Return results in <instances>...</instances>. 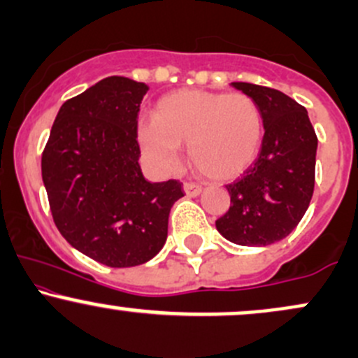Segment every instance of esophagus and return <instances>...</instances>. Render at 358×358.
Segmentation results:
<instances>
[{
  "instance_id": "34e87169",
  "label": "esophagus",
  "mask_w": 358,
  "mask_h": 358,
  "mask_svg": "<svg viewBox=\"0 0 358 358\" xmlns=\"http://www.w3.org/2000/svg\"><path fill=\"white\" fill-rule=\"evenodd\" d=\"M183 190L187 193L188 196H199L200 193H202V187H200L199 183H192V182H187L183 185Z\"/></svg>"
}]
</instances>
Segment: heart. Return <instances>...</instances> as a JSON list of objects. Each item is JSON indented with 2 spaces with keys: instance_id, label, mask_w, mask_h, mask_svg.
Returning <instances> with one entry per match:
<instances>
[{
  "instance_id": "heart-1",
  "label": "heart",
  "mask_w": 358,
  "mask_h": 358,
  "mask_svg": "<svg viewBox=\"0 0 358 358\" xmlns=\"http://www.w3.org/2000/svg\"><path fill=\"white\" fill-rule=\"evenodd\" d=\"M138 136L146 153L162 165H175L180 145H188L199 173L231 180L256 162L264 117L248 94L182 89L156 102L153 121L139 122Z\"/></svg>"
}]
</instances>
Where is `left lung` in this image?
<instances>
[{"label":"left lung","instance_id":"1","mask_svg":"<svg viewBox=\"0 0 358 358\" xmlns=\"http://www.w3.org/2000/svg\"><path fill=\"white\" fill-rule=\"evenodd\" d=\"M257 102L264 138L257 159L244 176L227 185L231 207L217 219V231L239 245L282 241L305 215L315 188L316 138L306 109L281 90L232 82Z\"/></svg>","mask_w":358,"mask_h":358}]
</instances>
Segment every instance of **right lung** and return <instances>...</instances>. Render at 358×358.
I'll list each match as a JSON object with an SVG mask.
<instances>
[{"instance_id":"1","label":"right lung","mask_w":358,"mask_h":358,"mask_svg":"<svg viewBox=\"0 0 358 358\" xmlns=\"http://www.w3.org/2000/svg\"><path fill=\"white\" fill-rule=\"evenodd\" d=\"M143 82L106 77L65 101L42 155L53 222L82 254L109 266L145 264L165 245L182 183H151L138 159Z\"/></svg>"}]
</instances>
